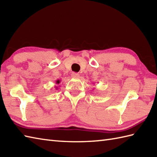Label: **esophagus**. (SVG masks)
<instances>
[{"label": "esophagus", "mask_w": 157, "mask_h": 157, "mask_svg": "<svg viewBox=\"0 0 157 157\" xmlns=\"http://www.w3.org/2000/svg\"><path fill=\"white\" fill-rule=\"evenodd\" d=\"M71 77L72 78H78L79 77V74L78 73H75V72H73L72 74H71Z\"/></svg>", "instance_id": "1"}]
</instances>
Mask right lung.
<instances>
[{"label":"right lung","instance_id":"obj_1","mask_svg":"<svg viewBox=\"0 0 157 157\" xmlns=\"http://www.w3.org/2000/svg\"><path fill=\"white\" fill-rule=\"evenodd\" d=\"M60 82H61V80H59V79H57V80H56V82H55V84H56V86H55V88H56V90H57L59 88H58V86H57V85H59V84H60Z\"/></svg>","mask_w":157,"mask_h":157}]
</instances>
